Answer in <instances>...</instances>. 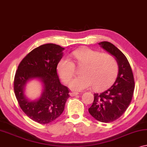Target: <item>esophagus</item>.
<instances>
[{
    "instance_id": "obj_1",
    "label": "esophagus",
    "mask_w": 147,
    "mask_h": 147,
    "mask_svg": "<svg viewBox=\"0 0 147 147\" xmlns=\"http://www.w3.org/2000/svg\"><path fill=\"white\" fill-rule=\"evenodd\" d=\"M78 94V92H71L70 93V96H77Z\"/></svg>"
}]
</instances>
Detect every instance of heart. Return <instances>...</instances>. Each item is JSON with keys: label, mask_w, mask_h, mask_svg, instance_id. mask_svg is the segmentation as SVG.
Listing matches in <instances>:
<instances>
[{"label": "heart", "mask_w": 147, "mask_h": 147, "mask_svg": "<svg viewBox=\"0 0 147 147\" xmlns=\"http://www.w3.org/2000/svg\"><path fill=\"white\" fill-rule=\"evenodd\" d=\"M78 66H84L81 70L82 76L73 78L69 83L72 90L81 91L93 86L100 91L110 86L118 73V64L115 59L109 54L83 48L73 53ZM57 73L63 82L67 83L73 77L75 67L69 58L61 59L57 65Z\"/></svg>", "instance_id": "1"}]
</instances>
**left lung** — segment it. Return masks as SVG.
<instances>
[{"label": "left lung", "mask_w": 147, "mask_h": 147, "mask_svg": "<svg viewBox=\"0 0 147 147\" xmlns=\"http://www.w3.org/2000/svg\"><path fill=\"white\" fill-rule=\"evenodd\" d=\"M98 45L114 57L119 71L112 86L102 93H94V100L88 111L98 121L109 123L121 117L129 106L135 81L127 59L118 48L108 41H102Z\"/></svg>", "instance_id": "obj_1"}]
</instances>
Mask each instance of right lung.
I'll return each instance as SVG.
<instances>
[{
	"mask_svg": "<svg viewBox=\"0 0 147 147\" xmlns=\"http://www.w3.org/2000/svg\"><path fill=\"white\" fill-rule=\"evenodd\" d=\"M64 49L53 43L40 45L23 59L15 74L14 90L20 106L28 117L39 123H49L59 117L69 97V89L61 84L57 73ZM33 79L40 81L43 89L40 97L30 100L25 89Z\"/></svg>",
	"mask_w": 147,
	"mask_h": 147,
	"instance_id": "add662e5",
	"label": "right lung"
}]
</instances>
